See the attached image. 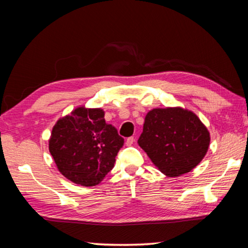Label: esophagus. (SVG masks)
<instances>
[{"mask_svg": "<svg viewBox=\"0 0 248 248\" xmlns=\"http://www.w3.org/2000/svg\"><path fill=\"white\" fill-rule=\"evenodd\" d=\"M133 143H134V138L133 137H130V138L125 140V144H127V146H131Z\"/></svg>", "mask_w": 248, "mask_h": 248, "instance_id": "esophagus-1", "label": "esophagus"}]
</instances>
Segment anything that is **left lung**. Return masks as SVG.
Masks as SVG:
<instances>
[{"label":"left lung","mask_w":248,"mask_h":248,"mask_svg":"<svg viewBox=\"0 0 248 248\" xmlns=\"http://www.w3.org/2000/svg\"><path fill=\"white\" fill-rule=\"evenodd\" d=\"M209 132L190 110L155 108L145 117L138 143L157 168L168 177L190 172L204 158Z\"/></svg>","instance_id":"8db88e82"}]
</instances>
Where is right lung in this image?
Returning a JSON list of instances; mask_svg holds the SVG:
<instances>
[{
	"label": "right lung",
	"instance_id": "obj_1",
	"mask_svg": "<svg viewBox=\"0 0 248 248\" xmlns=\"http://www.w3.org/2000/svg\"><path fill=\"white\" fill-rule=\"evenodd\" d=\"M124 140L100 108L78 107L54 125L48 150L58 170L76 184L94 186L114 168Z\"/></svg>",
	"mask_w": 248,
	"mask_h": 248
}]
</instances>
